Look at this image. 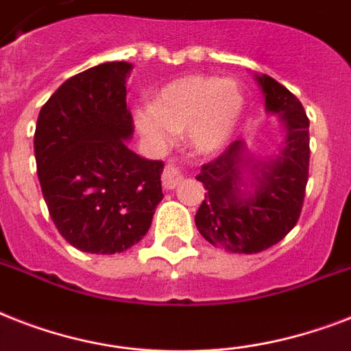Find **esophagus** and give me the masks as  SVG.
I'll list each match as a JSON object with an SVG mask.
<instances>
[{
  "instance_id": "34e87169",
  "label": "esophagus",
  "mask_w": 351,
  "mask_h": 351,
  "mask_svg": "<svg viewBox=\"0 0 351 351\" xmlns=\"http://www.w3.org/2000/svg\"><path fill=\"white\" fill-rule=\"evenodd\" d=\"M182 178H184V171L180 165H176L175 162H167L162 171V184L165 189H175L182 182Z\"/></svg>"
}]
</instances>
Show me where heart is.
Wrapping results in <instances>:
<instances>
[{
    "label": "heart",
    "mask_w": 351,
    "mask_h": 351,
    "mask_svg": "<svg viewBox=\"0 0 351 351\" xmlns=\"http://www.w3.org/2000/svg\"><path fill=\"white\" fill-rule=\"evenodd\" d=\"M244 107L233 80L189 74L160 90L153 106L136 112V125L147 140L165 145L173 132H186L198 153H213L228 142Z\"/></svg>",
    "instance_id": "1"
}]
</instances>
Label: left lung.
<instances>
[{
	"mask_svg": "<svg viewBox=\"0 0 351 351\" xmlns=\"http://www.w3.org/2000/svg\"><path fill=\"white\" fill-rule=\"evenodd\" d=\"M266 95V109L286 120L288 140L275 162L261 167L255 191H240L244 165L242 142L204 164L197 180L208 193L195 217L198 231L217 247L234 253H261L293 230L302 211L310 173V120L299 98L267 74L256 76ZM256 165H253L255 169Z\"/></svg>",
	"mask_w": 351,
	"mask_h": 351,
	"instance_id": "obj_1",
	"label": "left lung"
}]
</instances>
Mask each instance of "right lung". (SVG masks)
Instances as JSON below:
<instances>
[{
	"label": "right lung",
	"instance_id": "1",
	"mask_svg": "<svg viewBox=\"0 0 351 351\" xmlns=\"http://www.w3.org/2000/svg\"><path fill=\"white\" fill-rule=\"evenodd\" d=\"M131 63L69 78L41 107L34 153L41 193L63 239L85 253H121L143 239L164 197L160 160L132 153L125 104Z\"/></svg>",
	"mask_w": 351,
	"mask_h": 351
}]
</instances>
